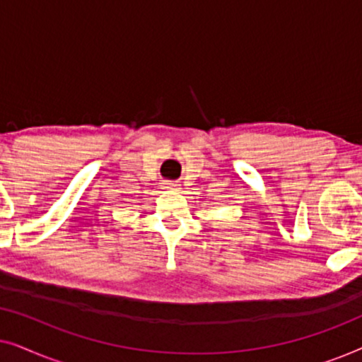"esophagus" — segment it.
<instances>
[{
  "instance_id": "obj_1",
  "label": "esophagus",
  "mask_w": 362,
  "mask_h": 362,
  "mask_svg": "<svg viewBox=\"0 0 362 362\" xmlns=\"http://www.w3.org/2000/svg\"><path fill=\"white\" fill-rule=\"evenodd\" d=\"M161 186L165 187V189H173V187H176L177 185H176V182H173V181H163Z\"/></svg>"
}]
</instances>
